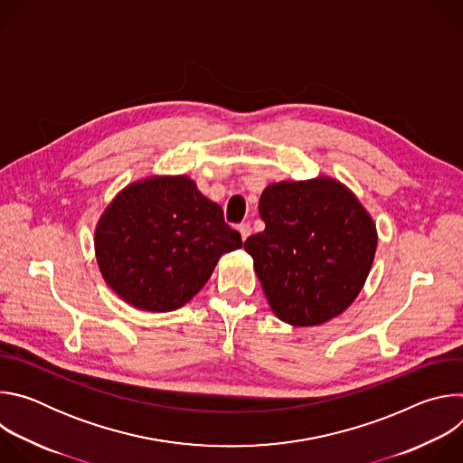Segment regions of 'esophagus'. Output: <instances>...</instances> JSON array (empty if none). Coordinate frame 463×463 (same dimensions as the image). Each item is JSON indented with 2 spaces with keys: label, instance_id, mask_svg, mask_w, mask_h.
<instances>
[{
  "label": "esophagus",
  "instance_id": "esophagus-1",
  "mask_svg": "<svg viewBox=\"0 0 463 463\" xmlns=\"http://www.w3.org/2000/svg\"><path fill=\"white\" fill-rule=\"evenodd\" d=\"M238 232H240L241 240L245 241V240L250 236V225H249V223H240V225H238Z\"/></svg>",
  "mask_w": 463,
  "mask_h": 463
}]
</instances>
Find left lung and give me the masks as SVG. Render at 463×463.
Wrapping results in <instances>:
<instances>
[{"mask_svg": "<svg viewBox=\"0 0 463 463\" xmlns=\"http://www.w3.org/2000/svg\"><path fill=\"white\" fill-rule=\"evenodd\" d=\"M266 229L243 243L273 313L293 326L341 315L370 273L377 232L339 181H280L258 203Z\"/></svg>", "mask_w": 463, "mask_h": 463, "instance_id": "left-lung-1", "label": "left lung"}]
</instances>
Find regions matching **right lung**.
<instances>
[{
  "label": "right lung",
  "instance_id": "obj_1",
  "mask_svg": "<svg viewBox=\"0 0 463 463\" xmlns=\"http://www.w3.org/2000/svg\"><path fill=\"white\" fill-rule=\"evenodd\" d=\"M241 236L186 175L126 186L104 211L95 252L108 286L145 311H174L211 279Z\"/></svg>",
  "mask_w": 463,
  "mask_h": 463
}]
</instances>
